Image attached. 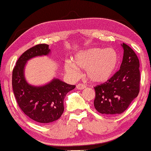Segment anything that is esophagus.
<instances>
[{
    "label": "esophagus",
    "mask_w": 151,
    "mask_h": 151,
    "mask_svg": "<svg viewBox=\"0 0 151 151\" xmlns=\"http://www.w3.org/2000/svg\"><path fill=\"white\" fill-rule=\"evenodd\" d=\"M76 87H77L78 89H84L86 88V85H84V84L80 83V84H78Z\"/></svg>",
    "instance_id": "34e87169"
}]
</instances>
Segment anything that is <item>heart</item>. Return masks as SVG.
Instances as JSON below:
<instances>
[{"label":"heart","mask_w":151,"mask_h":151,"mask_svg":"<svg viewBox=\"0 0 151 151\" xmlns=\"http://www.w3.org/2000/svg\"><path fill=\"white\" fill-rule=\"evenodd\" d=\"M73 62H65L67 73L78 76V68L87 69V76L91 81L103 83L110 79L116 72L119 58L118 52L112 48H92L78 52Z\"/></svg>","instance_id":"obj_1"}]
</instances>
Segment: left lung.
Returning a JSON list of instances; mask_svg holds the SVG:
<instances>
[{"label":"left lung","mask_w":151,"mask_h":151,"mask_svg":"<svg viewBox=\"0 0 151 151\" xmlns=\"http://www.w3.org/2000/svg\"><path fill=\"white\" fill-rule=\"evenodd\" d=\"M120 69L106 83L94 87L93 105L101 114L114 116L126 111L139 92V61L135 52L123 43Z\"/></svg>","instance_id":"obj_1"}]
</instances>
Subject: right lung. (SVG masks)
<instances>
[{
	"instance_id": "add662e5",
	"label": "right lung",
	"mask_w": 151,
	"mask_h": 151,
	"mask_svg": "<svg viewBox=\"0 0 151 151\" xmlns=\"http://www.w3.org/2000/svg\"><path fill=\"white\" fill-rule=\"evenodd\" d=\"M50 51L48 44L32 47L20 56L12 71L13 91L19 107L26 116L41 124L51 123L60 118L64 109V98L76 87L55 78L40 87L27 83L24 76L27 61L37 56L47 55Z\"/></svg>"
}]
</instances>
